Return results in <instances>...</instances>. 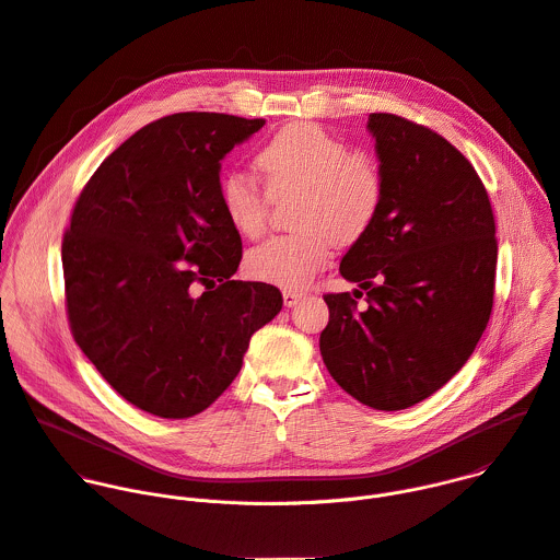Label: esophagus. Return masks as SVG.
<instances>
[{"instance_id": "esophagus-1", "label": "esophagus", "mask_w": 560, "mask_h": 560, "mask_svg": "<svg viewBox=\"0 0 560 560\" xmlns=\"http://www.w3.org/2000/svg\"><path fill=\"white\" fill-rule=\"evenodd\" d=\"M281 294H283V305H285V307L296 305V303L301 301V296H303L299 290H288V288H285Z\"/></svg>"}]
</instances>
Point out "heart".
Here are the masks:
<instances>
[{"label": "heart", "instance_id": "b5f03b06", "mask_svg": "<svg viewBox=\"0 0 560 560\" xmlns=\"http://www.w3.org/2000/svg\"><path fill=\"white\" fill-rule=\"evenodd\" d=\"M257 166L268 190L248 173L232 171L221 182L219 201L234 232L257 238L268 228L269 195H301L294 212V225L301 230L275 236L246 257L253 279L283 290L305 288L328 266L335 244L350 246L363 238L385 199L376 156L350 150L341 137L316 124L296 121L281 128L259 150Z\"/></svg>", "mask_w": 560, "mask_h": 560}]
</instances>
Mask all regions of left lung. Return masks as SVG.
<instances>
[{
  "label": "left lung",
  "mask_w": 560,
  "mask_h": 560,
  "mask_svg": "<svg viewBox=\"0 0 560 560\" xmlns=\"http://www.w3.org/2000/svg\"><path fill=\"white\" fill-rule=\"evenodd\" d=\"M368 130L385 199L341 259L361 290L324 296L318 348L350 396L394 412L441 389L474 352L494 305L499 244L488 190L447 139L389 113H372Z\"/></svg>",
  "instance_id": "obj_1"
}]
</instances>
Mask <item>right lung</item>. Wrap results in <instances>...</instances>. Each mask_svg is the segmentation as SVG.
Instances as JSON below:
<instances>
[{"instance_id": "add662e5", "label": "right lung", "mask_w": 560, "mask_h": 560, "mask_svg": "<svg viewBox=\"0 0 560 560\" xmlns=\"http://www.w3.org/2000/svg\"><path fill=\"white\" fill-rule=\"evenodd\" d=\"M266 119L177 113L110 152L61 242L72 339L135 408L188 419L242 370L279 314L270 283L234 281L242 236L219 201L221 159Z\"/></svg>"}]
</instances>
